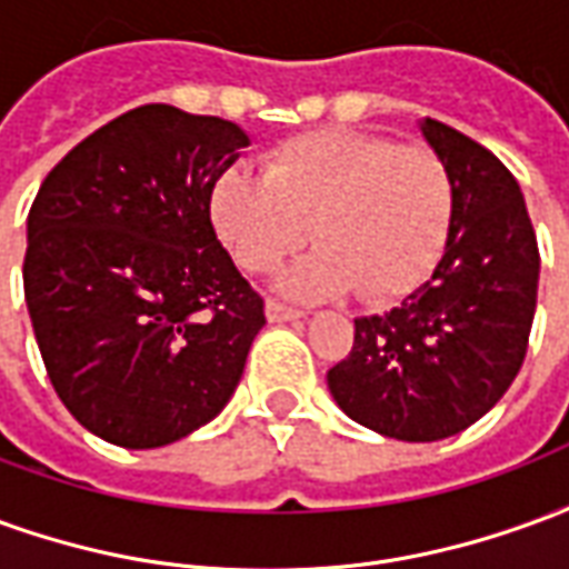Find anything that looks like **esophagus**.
Here are the masks:
<instances>
[{
    "instance_id": "obj_1",
    "label": "esophagus",
    "mask_w": 569,
    "mask_h": 569,
    "mask_svg": "<svg viewBox=\"0 0 569 569\" xmlns=\"http://www.w3.org/2000/svg\"><path fill=\"white\" fill-rule=\"evenodd\" d=\"M264 313H268V320L271 322H292L305 317V310L292 308V305H286V301H277V298H268Z\"/></svg>"
}]
</instances>
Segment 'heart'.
<instances>
[{
  "mask_svg": "<svg viewBox=\"0 0 569 569\" xmlns=\"http://www.w3.org/2000/svg\"><path fill=\"white\" fill-rule=\"evenodd\" d=\"M453 182L436 151L353 128L277 142L261 176L228 167L210 191V219L249 273L273 271L308 234L320 247L283 277L292 296L353 289L387 301L418 289L448 240Z\"/></svg>",
  "mask_w": 569,
  "mask_h": 569,
  "instance_id": "heart-1",
  "label": "heart"
}]
</instances>
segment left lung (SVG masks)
I'll return each mask as SVG.
<instances>
[{
	"mask_svg": "<svg viewBox=\"0 0 569 569\" xmlns=\"http://www.w3.org/2000/svg\"><path fill=\"white\" fill-rule=\"evenodd\" d=\"M423 137L453 182L445 256L418 292L357 320L326 381L347 418L399 441L463 432L512 387L537 313L539 247L509 167L427 118Z\"/></svg>",
	"mask_w": 569,
	"mask_h": 569,
	"instance_id": "8db88e82",
	"label": "left lung"
}]
</instances>
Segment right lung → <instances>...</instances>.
<instances>
[{
	"mask_svg": "<svg viewBox=\"0 0 569 569\" xmlns=\"http://www.w3.org/2000/svg\"><path fill=\"white\" fill-rule=\"evenodd\" d=\"M247 133L137 106L44 176L27 219L23 296L44 371L81 427L161 448L237 390L264 298L210 222V191Z\"/></svg>",
	"mask_w": 569,
	"mask_h": 569,
	"instance_id": "right-lung-1",
	"label": "right lung"
}]
</instances>
